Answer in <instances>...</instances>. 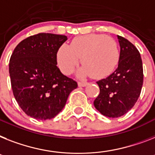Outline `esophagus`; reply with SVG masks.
Here are the masks:
<instances>
[{
  "instance_id": "1",
  "label": "esophagus",
  "mask_w": 155,
  "mask_h": 155,
  "mask_svg": "<svg viewBox=\"0 0 155 155\" xmlns=\"http://www.w3.org/2000/svg\"><path fill=\"white\" fill-rule=\"evenodd\" d=\"M88 85V82H84V81H79L78 86L79 87H85Z\"/></svg>"
}]
</instances>
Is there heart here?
I'll return each instance as SVG.
<instances>
[{
  "instance_id": "b5f03b06",
  "label": "heart",
  "mask_w": 155,
  "mask_h": 155,
  "mask_svg": "<svg viewBox=\"0 0 155 155\" xmlns=\"http://www.w3.org/2000/svg\"><path fill=\"white\" fill-rule=\"evenodd\" d=\"M81 62L84 65L78 75H91L100 79L109 75L115 70L120 59L118 43L112 37L104 35H87L76 37L70 46L63 44L58 51V63L60 70L70 74Z\"/></svg>"
}]
</instances>
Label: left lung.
<instances>
[{
	"mask_svg": "<svg viewBox=\"0 0 155 155\" xmlns=\"http://www.w3.org/2000/svg\"><path fill=\"white\" fill-rule=\"evenodd\" d=\"M120 53L118 67L108 78L97 81L100 94L93 104L107 117L117 118L133 108L141 93L143 70L137 48L127 39L117 35Z\"/></svg>",
	"mask_w": 155,
	"mask_h": 155,
	"instance_id": "1",
	"label": "left lung"
}]
</instances>
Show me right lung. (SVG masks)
<instances>
[{
    "instance_id": "1",
    "label": "right lung",
    "mask_w": 155,
    "mask_h": 155,
    "mask_svg": "<svg viewBox=\"0 0 155 155\" xmlns=\"http://www.w3.org/2000/svg\"><path fill=\"white\" fill-rule=\"evenodd\" d=\"M66 40L62 35L39 33L21 41L12 54L9 74L13 95L32 118H54L78 87L57 66L58 51Z\"/></svg>"
}]
</instances>
